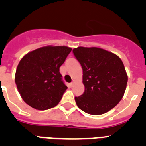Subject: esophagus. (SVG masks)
Masks as SVG:
<instances>
[{"label":"esophagus","instance_id":"esophagus-1","mask_svg":"<svg viewBox=\"0 0 146 146\" xmlns=\"http://www.w3.org/2000/svg\"><path fill=\"white\" fill-rule=\"evenodd\" d=\"M74 83H75V82H74V80H73L72 82H71L70 86H74Z\"/></svg>","mask_w":146,"mask_h":146}]
</instances>
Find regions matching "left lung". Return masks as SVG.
Segmentation results:
<instances>
[{
    "label": "left lung",
    "instance_id": "obj_1",
    "mask_svg": "<svg viewBox=\"0 0 146 146\" xmlns=\"http://www.w3.org/2000/svg\"><path fill=\"white\" fill-rule=\"evenodd\" d=\"M73 52L82 68L85 92L74 99L78 108L94 115L104 114L124 95L128 76L118 55L99 47H78Z\"/></svg>",
    "mask_w": 146,
    "mask_h": 146
}]
</instances>
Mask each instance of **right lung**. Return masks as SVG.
I'll use <instances>...</instances> for the list:
<instances>
[{"label": "right lung", "instance_id": "1", "mask_svg": "<svg viewBox=\"0 0 146 146\" xmlns=\"http://www.w3.org/2000/svg\"><path fill=\"white\" fill-rule=\"evenodd\" d=\"M72 48L48 45L23 57L15 73V83L23 101L38 110L56 106L67 89L60 67Z\"/></svg>", "mask_w": 146, "mask_h": 146}]
</instances>
